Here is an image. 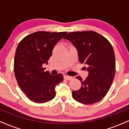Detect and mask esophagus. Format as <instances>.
<instances>
[{"mask_svg":"<svg viewBox=\"0 0 129 129\" xmlns=\"http://www.w3.org/2000/svg\"><path fill=\"white\" fill-rule=\"evenodd\" d=\"M63 77H64V79H66V80H71V79H72V77L69 76V75H65L64 76H63Z\"/></svg>","mask_w":129,"mask_h":129,"instance_id":"esophagus-1","label":"esophagus"}]
</instances>
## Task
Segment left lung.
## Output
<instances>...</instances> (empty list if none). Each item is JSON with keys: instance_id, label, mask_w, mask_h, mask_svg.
<instances>
[{"instance_id": "obj_1", "label": "left lung", "mask_w": 129, "mask_h": 129, "mask_svg": "<svg viewBox=\"0 0 129 129\" xmlns=\"http://www.w3.org/2000/svg\"><path fill=\"white\" fill-rule=\"evenodd\" d=\"M64 39L69 40L77 50L79 60L85 63L89 72L85 80L81 77V87L72 92V97L84 104H92L101 101L110 88L115 74L114 49L107 39L93 31L67 34Z\"/></svg>"}]
</instances>
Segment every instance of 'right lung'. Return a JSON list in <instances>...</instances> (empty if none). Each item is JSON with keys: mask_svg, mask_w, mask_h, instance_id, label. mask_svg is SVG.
<instances>
[{"mask_svg": "<svg viewBox=\"0 0 129 129\" xmlns=\"http://www.w3.org/2000/svg\"><path fill=\"white\" fill-rule=\"evenodd\" d=\"M66 34L39 31L26 36L18 45L14 73L18 85L30 101L45 103L55 97V87L63 81V75L44 72L42 65L47 64L54 47Z\"/></svg>", "mask_w": 129, "mask_h": 129, "instance_id": "1", "label": "right lung"}]
</instances>
